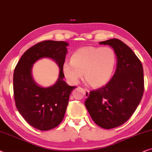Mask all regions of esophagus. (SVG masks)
Listing matches in <instances>:
<instances>
[{"mask_svg": "<svg viewBox=\"0 0 152 152\" xmlns=\"http://www.w3.org/2000/svg\"><path fill=\"white\" fill-rule=\"evenodd\" d=\"M84 90H85V96L88 97L89 96V94H90V91L87 90V89H84Z\"/></svg>", "mask_w": 152, "mask_h": 152, "instance_id": "esophagus-1", "label": "esophagus"}]
</instances>
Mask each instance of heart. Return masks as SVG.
Returning <instances> with one entry per match:
<instances>
[{
    "label": "heart",
    "instance_id": "1",
    "mask_svg": "<svg viewBox=\"0 0 152 152\" xmlns=\"http://www.w3.org/2000/svg\"><path fill=\"white\" fill-rule=\"evenodd\" d=\"M116 62V54L112 48L85 46L73 53L70 62L63 64L62 71L73 84L77 83L83 74L91 86L99 88L110 80Z\"/></svg>",
    "mask_w": 152,
    "mask_h": 152
}]
</instances>
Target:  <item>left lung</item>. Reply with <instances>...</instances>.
<instances>
[{"mask_svg":"<svg viewBox=\"0 0 152 152\" xmlns=\"http://www.w3.org/2000/svg\"><path fill=\"white\" fill-rule=\"evenodd\" d=\"M112 46L117 69L106 86L90 92L85 106L96 124L106 129L126 122L140 102L144 92L142 64L132 50L118 39L99 42Z\"/></svg>","mask_w":152,"mask_h":152,"instance_id":"1","label":"left lung"}]
</instances>
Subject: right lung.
<instances>
[{"mask_svg":"<svg viewBox=\"0 0 152 152\" xmlns=\"http://www.w3.org/2000/svg\"><path fill=\"white\" fill-rule=\"evenodd\" d=\"M68 44L63 41H42L24 53L14 71L13 89L15 104L24 120L34 128L48 131L58 126L63 120L69 99L76 86L63 80L62 66L65 61ZM42 57H49L60 67L56 84L42 88L31 78L32 64Z\"/></svg>","mask_w":152,"mask_h":152,"instance_id":"1","label":"right lung"}]
</instances>
